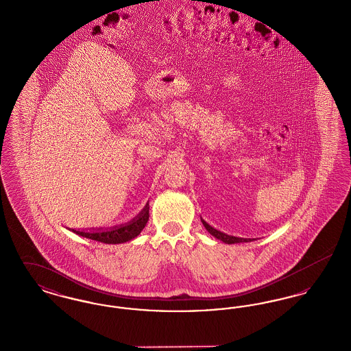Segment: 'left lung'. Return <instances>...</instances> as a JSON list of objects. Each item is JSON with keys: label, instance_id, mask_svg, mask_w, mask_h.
<instances>
[{"label": "left lung", "instance_id": "8db88e82", "mask_svg": "<svg viewBox=\"0 0 351 351\" xmlns=\"http://www.w3.org/2000/svg\"><path fill=\"white\" fill-rule=\"evenodd\" d=\"M202 221V225L205 226V229L209 232V233L212 234L213 237H216L217 239L219 241H222V242H225V243H239V242H251L252 239L251 238H238V237H233V235H228V234L222 233V232H219V230H216L215 228H212L210 225H208L204 219H201Z\"/></svg>", "mask_w": 351, "mask_h": 351}]
</instances>
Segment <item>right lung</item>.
Listing matches in <instances>:
<instances>
[{"instance_id": "1", "label": "right lung", "mask_w": 351, "mask_h": 351, "mask_svg": "<svg viewBox=\"0 0 351 351\" xmlns=\"http://www.w3.org/2000/svg\"><path fill=\"white\" fill-rule=\"evenodd\" d=\"M149 204L145 206V209L134 218L133 221H130L129 223L126 225H121L117 228H113V229H109V230H93V232H85V230H75L72 229L73 233L79 234L82 237L85 238H89V239H93V241H97V242H102V243H123V242H128V241H132L133 238H135L138 234L141 233L147 221L150 217V213H149Z\"/></svg>"}]
</instances>
